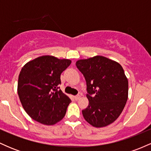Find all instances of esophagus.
<instances>
[{"instance_id":"1","label":"esophagus","mask_w":151,"mask_h":151,"mask_svg":"<svg viewBox=\"0 0 151 151\" xmlns=\"http://www.w3.org/2000/svg\"><path fill=\"white\" fill-rule=\"evenodd\" d=\"M74 99L76 100V101H78V100L79 99L81 98V96H74Z\"/></svg>"}]
</instances>
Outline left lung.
Here are the masks:
<instances>
[{"label":"left lung","mask_w":151,"mask_h":151,"mask_svg":"<svg viewBox=\"0 0 151 151\" xmlns=\"http://www.w3.org/2000/svg\"><path fill=\"white\" fill-rule=\"evenodd\" d=\"M76 66L86 81L89 105L82 110L93 127H104L119 118L128 99L129 81L119 62L96 55L77 60Z\"/></svg>","instance_id":"left-lung-1"}]
</instances>
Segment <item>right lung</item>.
Returning <instances> with one entry per match:
<instances>
[{
	"mask_svg": "<svg viewBox=\"0 0 151 151\" xmlns=\"http://www.w3.org/2000/svg\"><path fill=\"white\" fill-rule=\"evenodd\" d=\"M71 62L68 59L42 55L22 67L18 77V96L33 120L52 126L65 117L71 99L58 89V85L62 72Z\"/></svg>",
	"mask_w": 151,
	"mask_h": 151,
	"instance_id": "right-lung-1",
	"label": "right lung"
}]
</instances>
